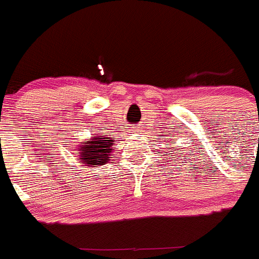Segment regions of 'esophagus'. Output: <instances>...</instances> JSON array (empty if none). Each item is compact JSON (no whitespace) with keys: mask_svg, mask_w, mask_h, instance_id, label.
<instances>
[{"mask_svg":"<svg viewBox=\"0 0 259 259\" xmlns=\"http://www.w3.org/2000/svg\"><path fill=\"white\" fill-rule=\"evenodd\" d=\"M133 132H135V133H137V132H139V130H133Z\"/></svg>","mask_w":259,"mask_h":259,"instance_id":"obj_1","label":"esophagus"}]
</instances>
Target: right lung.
Masks as SVG:
<instances>
[{"instance_id":"obj_1","label":"right lung","mask_w":259,"mask_h":259,"mask_svg":"<svg viewBox=\"0 0 259 259\" xmlns=\"http://www.w3.org/2000/svg\"><path fill=\"white\" fill-rule=\"evenodd\" d=\"M115 142V138H111L105 133H96L89 139L78 144L75 149L78 157L76 159H79L80 165L91 168L106 165L111 158Z\"/></svg>"}]
</instances>
